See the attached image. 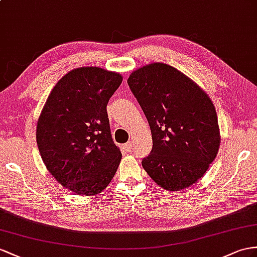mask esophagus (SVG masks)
I'll use <instances>...</instances> for the list:
<instances>
[{
  "label": "esophagus",
  "mask_w": 257,
  "mask_h": 257,
  "mask_svg": "<svg viewBox=\"0 0 257 257\" xmlns=\"http://www.w3.org/2000/svg\"><path fill=\"white\" fill-rule=\"evenodd\" d=\"M123 149L126 150L127 152H131V151H133V149H134L133 143H131V142H127V143L123 146Z\"/></svg>",
  "instance_id": "1"
}]
</instances>
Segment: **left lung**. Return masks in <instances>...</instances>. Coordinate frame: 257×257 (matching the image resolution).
I'll return each mask as SVG.
<instances>
[{
	"mask_svg": "<svg viewBox=\"0 0 257 257\" xmlns=\"http://www.w3.org/2000/svg\"><path fill=\"white\" fill-rule=\"evenodd\" d=\"M128 85L146 115L153 147L142 166L157 185L179 191L199 180L219 149L218 120L208 95L178 69L153 63Z\"/></svg>",
	"mask_w": 257,
	"mask_h": 257,
	"instance_id": "8db88e82",
	"label": "left lung"
}]
</instances>
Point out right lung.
I'll return each instance as SVG.
<instances>
[{
    "mask_svg": "<svg viewBox=\"0 0 257 257\" xmlns=\"http://www.w3.org/2000/svg\"><path fill=\"white\" fill-rule=\"evenodd\" d=\"M121 81L119 74L98 67L71 70L55 84L39 117L43 163L63 187L78 194L101 193L119 165L106 106Z\"/></svg>",
    "mask_w": 257,
    "mask_h": 257,
    "instance_id": "1",
    "label": "right lung"
}]
</instances>
